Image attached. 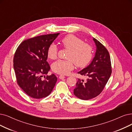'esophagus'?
Masks as SVG:
<instances>
[{
    "label": "esophagus",
    "mask_w": 132,
    "mask_h": 132,
    "mask_svg": "<svg viewBox=\"0 0 132 132\" xmlns=\"http://www.w3.org/2000/svg\"><path fill=\"white\" fill-rule=\"evenodd\" d=\"M65 77V76L64 75H60V76H59L60 79H61V80H62V79H64Z\"/></svg>",
    "instance_id": "1"
}]
</instances>
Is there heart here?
<instances>
[{"instance_id": "obj_1", "label": "heart", "mask_w": 132, "mask_h": 132, "mask_svg": "<svg viewBox=\"0 0 132 132\" xmlns=\"http://www.w3.org/2000/svg\"><path fill=\"white\" fill-rule=\"evenodd\" d=\"M61 44L64 48L69 50L67 55L68 60H57L52 63L51 68L54 72L60 74L67 75L74 68V64L77 67L86 66L90 61L92 56V46L88 43H84L80 38L68 35L61 40ZM57 47L52 43L47 51V55L51 60L56 59Z\"/></svg>"}]
</instances>
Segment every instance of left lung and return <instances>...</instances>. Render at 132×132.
<instances>
[{
	"instance_id": "1",
	"label": "left lung",
	"mask_w": 132,
	"mask_h": 132,
	"mask_svg": "<svg viewBox=\"0 0 132 132\" xmlns=\"http://www.w3.org/2000/svg\"><path fill=\"white\" fill-rule=\"evenodd\" d=\"M96 45L94 59L85 68L78 72L88 78L86 81L78 78L73 94L81 100H88L95 97L102 92L111 75L110 58L106 48L96 39L93 38Z\"/></svg>"
}]
</instances>
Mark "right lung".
I'll return each mask as SVG.
<instances>
[{"label": "right lung", "instance_id": "add662e5", "mask_svg": "<svg viewBox=\"0 0 132 132\" xmlns=\"http://www.w3.org/2000/svg\"><path fill=\"white\" fill-rule=\"evenodd\" d=\"M60 33L37 36L25 40L15 51L13 68L19 86L27 95L34 98L48 96L57 82V77L52 73L45 76L50 70L47 51L49 46Z\"/></svg>", "mask_w": 132, "mask_h": 132}]
</instances>
